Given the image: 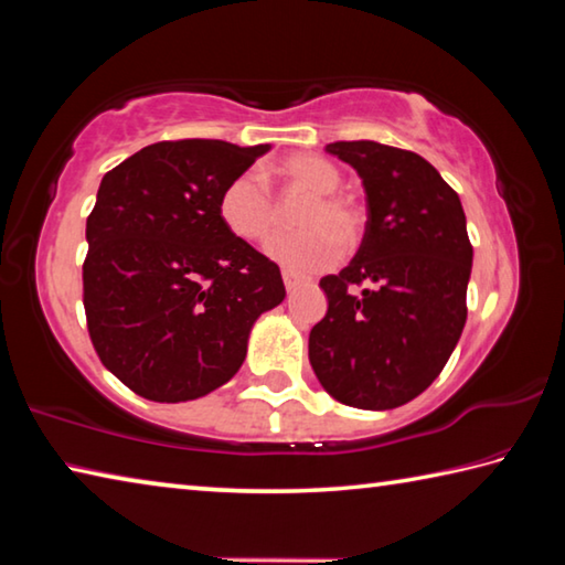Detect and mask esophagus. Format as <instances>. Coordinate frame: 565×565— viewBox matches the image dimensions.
I'll list each match as a JSON object with an SVG mask.
<instances>
[{"label":"esophagus","instance_id":"obj_1","mask_svg":"<svg viewBox=\"0 0 565 565\" xmlns=\"http://www.w3.org/2000/svg\"><path fill=\"white\" fill-rule=\"evenodd\" d=\"M281 276H284V286H286V291H294V289H296V286H299V284H301V279H299V276H296V274H291V271H284Z\"/></svg>","mask_w":565,"mask_h":565}]
</instances>
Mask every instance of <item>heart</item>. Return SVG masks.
<instances>
[{
    "label": "heart",
    "mask_w": 565,
    "mask_h": 565,
    "mask_svg": "<svg viewBox=\"0 0 565 565\" xmlns=\"http://www.w3.org/2000/svg\"><path fill=\"white\" fill-rule=\"evenodd\" d=\"M286 184L311 194L296 216L299 234H279L266 244V256L294 274H317L339 262L341 242H359L363 216L349 196L339 194L341 171L333 161L317 154L286 157L276 167ZM218 218L242 242H264L279 222V209L259 171H242L218 196Z\"/></svg>",
    "instance_id": "b5f03b06"
}]
</instances>
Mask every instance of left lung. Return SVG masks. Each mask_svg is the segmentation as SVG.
Listing matches in <instances>:
<instances>
[{
	"mask_svg": "<svg viewBox=\"0 0 565 565\" xmlns=\"http://www.w3.org/2000/svg\"><path fill=\"white\" fill-rule=\"evenodd\" d=\"M366 191L369 222L347 269L321 279L327 317L309 333L321 386L347 406L386 411L434 384L466 323L473 248L456 191L414 151L337 141Z\"/></svg>",
	"mask_w": 565,
	"mask_h": 565,
	"instance_id": "1",
	"label": "left lung"
}]
</instances>
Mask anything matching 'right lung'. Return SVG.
<instances>
[{"mask_svg":"<svg viewBox=\"0 0 565 565\" xmlns=\"http://www.w3.org/2000/svg\"><path fill=\"white\" fill-rule=\"evenodd\" d=\"M271 145L159 141L104 174L87 218L84 309L99 359L159 404L202 398L246 359L286 296L274 262L218 218V196Z\"/></svg>","mask_w":565,"mask_h":565,"instance_id":"obj_1","label":"right lung"}]
</instances>
